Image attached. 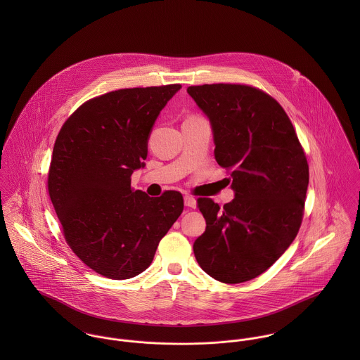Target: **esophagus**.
I'll use <instances>...</instances> for the list:
<instances>
[{
  "instance_id": "1",
  "label": "esophagus",
  "mask_w": 360,
  "mask_h": 360,
  "mask_svg": "<svg viewBox=\"0 0 360 360\" xmlns=\"http://www.w3.org/2000/svg\"><path fill=\"white\" fill-rule=\"evenodd\" d=\"M184 205L194 209V207H197V200L193 198V197H190V195H186V197H184Z\"/></svg>"
}]
</instances>
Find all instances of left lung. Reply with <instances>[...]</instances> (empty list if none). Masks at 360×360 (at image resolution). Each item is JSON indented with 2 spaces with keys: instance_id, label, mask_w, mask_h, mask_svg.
I'll use <instances>...</instances> for the list:
<instances>
[{
  "instance_id": "obj_1",
  "label": "left lung",
  "mask_w": 360,
  "mask_h": 360,
  "mask_svg": "<svg viewBox=\"0 0 360 360\" xmlns=\"http://www.w3.org/2000/svg\"><path fill=\"white\" fill-rule=\"evenodd\" d=\"M209 119L214 159L231 176L234 200L200 198L205 233L194 243L202 270L237 284L266 271L295 240L309 184L307 156L287 113L250 86L187 89Z\"/></svg>"
}]
</instances>
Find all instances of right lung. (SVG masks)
<instances>
[{"instance_id": "add662e5", "label": "right lung", "mask_w": 360, "mask_h": 360, "mask_svg": "<svg viewBox=\"0 0 360 360\" xmlns=\"http://www.w3.org/2000/svg\"><path fill=\"white\" fill-rule=\"evenodd\" d=\"M180 84L123 89L83 103L62 126L52 151L49 193L65 240L90 269L112 280L143 273L183 212V197L131 190L146 166L160 110Z\"/></svg>"}]
</instances>
